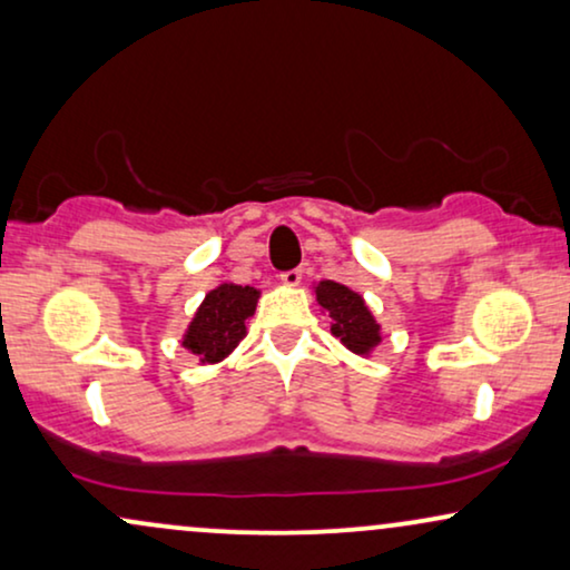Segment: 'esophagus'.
<instances>
[{"label": "esophagus", "mask_w": 570, "mask_h": 570, "mask_svg": "<svg viewBox=\"0 0 570 570\" xmlns=\"http://www.w3.org/2000/svg\"><path fill=\"white\" fill-rule=\"evenodd\" d=\"M299 281H302V271L299 268H292V271L281 273V284L289 286V289H294V286H299Z\"/></svg>", "instance_id": "1"}]
</instances>
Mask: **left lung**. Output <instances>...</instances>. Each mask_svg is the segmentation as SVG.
Segmentation results:
<instances>
[{
  "label": "left lung",
  "instance_id": "8db88e82",
  "mask_svg": "<svg viewBox=\"0 0 570 570\" xmlns=\"http://www.w3.org/2000/svg\"><path fill=\"white\" fill-rule=\"evenodd\" d=\"M313 292L321 313L331 318V334L355 355L371 357L384 334H381V323L371 313L363 294L338 284V281H318L313 284Z\"/></svg>",
  "mask_w": 570,
  "mask_h": 570
}]
</instances>
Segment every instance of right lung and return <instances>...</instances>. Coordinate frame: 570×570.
Masks as SVG:
<instances>
[{
  "mask_svg": "<svg viewBox=\"0 0 570 570\" xmlns=\"http://www.w3.org/2000/svg\"><path fill=\"white\" fill-rule=\"evenodd\" d=\"M261 289L223 281L205 294L197 313L181 336V347L199 360V365H218L247 336V323L255 315Z\"/></svg>",
  "mask_w": 570,
  "mask_h": 570,
  "instance_id": "add662e5",
  "label": "right lung"
}]
</instances>
